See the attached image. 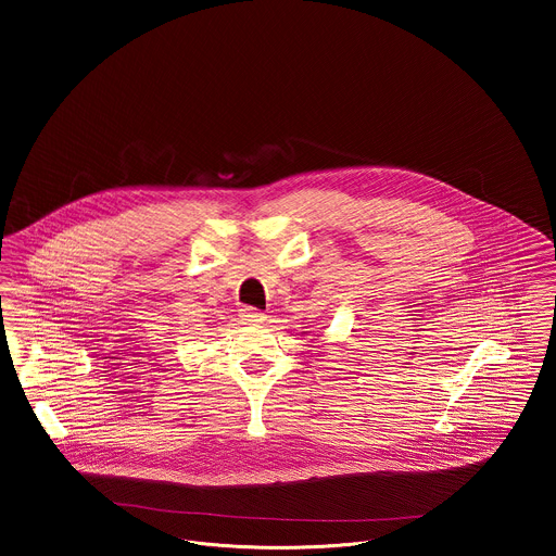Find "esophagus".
<instances>
[{"label": "esophagus", "mask_w": 556, "mask_h": 556, "mask_svg": "<svg viewBox=\"0 0 556 556\" xmlns=\"http://www.w3.org/2000/svg\"><path fill=\"white\" fill-rule=\"evenodd\" d=\"M239 317H241L243 323H261V320L265 318V313H261V311H258V308H254V306H243Z\"/></svg>", "instance_id": "esophagus-1"}]
</instances>
